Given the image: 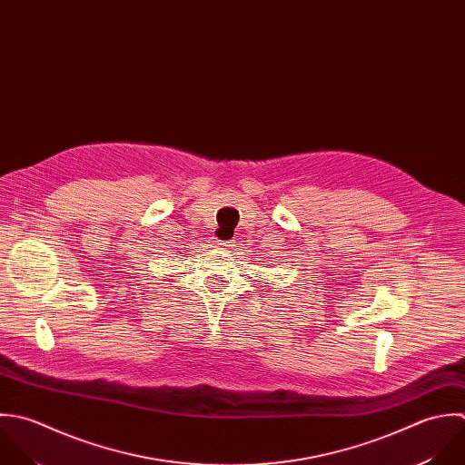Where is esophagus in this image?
<instances>
[{"label": "esophagus", "mask_w": 465, "mask_h": 465, "mask_svg": "<svg viewBox=\"0 0 465 465\" xmlns=\"http://www.w3.org/2000/svg\"><path fill=\"white\" fill-rule=\"evenodd\" d=\"M231 243H234V242H232V240H231V242H222V240H216V242H214V245L220 247V249H223V247H232Z\"/></svg>", "instance_id": "1"}]
</instances>
